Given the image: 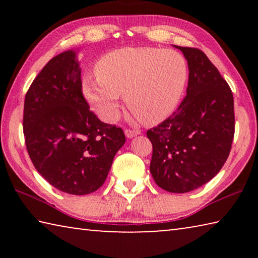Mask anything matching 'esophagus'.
I'll use <instances>...</instances> for the list:
<instances>
[{
	"instance_id": "esophagus-1",
	"label": "esophagus",
	"mask_w": 258,
	"mask_h": 258,
	"mask_svg": "<svg viewBox=\"0 0 258 258\" xmlns=\"http://www.w3.org/2000/svg\"><path fill=\"white\" fill-rule=\"evenodd\" d=\"M139 133L140 132L137 130H125V135H126V138H128V139H132L134 137H137Z\"/></svg>"
}]
</instances>
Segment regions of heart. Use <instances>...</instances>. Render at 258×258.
<instances>
[{
	"label": "heart",
	"mask_w": 258,
	"mask_h": 258,
	"mask_svg": "<svg viewBox=\"0 0 258 258\" xmlns=\"http://www.w3.org/2000/svg\"><path fill=\"white\" fill-rule=\"evenodd\" d=\"M94 75L82 81V93L91 109L106 123L119 116L120 99L145 124L171 116L184 93L189 69L184 56L173 50L128 46L104 54Z\"/></svg>",
	"instance_id": "b5f03b06"
}]
</instances>
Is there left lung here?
Segmentation results:
<instances>
[{
    "label": "left lung",
    "mask_w": 258,
    "mask_h": 258,
    "mask_svg": "<svg viewBox=\"0 0 258 258\" xmlns=\"http://www.w3.org/2000/svg\"><path fill=\"white\" fill-rule=\"evenodd\" d=\"M187 61L189 82L180 107L147 132L156 184L185 194L211 181L228 159L234 135L233 94L199 49L174 45Z\"/></svg>",
    "instance_id": "obj_1"
}]
</instances>
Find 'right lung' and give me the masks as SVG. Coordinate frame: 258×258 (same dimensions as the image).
<instances>
[{
    "instance_id": "obj_1",
    "label": "right lung",
    "mask_w": 258,
    "mask_h": 258,
    "mask_svg": "<svg viewBox=\"0 0 258 258\" xmlns=\"http://www.w3.org/2000/svg\"><path fill=\"white\" fill-rule=\"evenodd\" d=\"M24 135L35 168L69 195L94 192L125 143L120 127L102 123L82 93L77 51L55 55L26 93Z\"/></svg>"
}]
</instances>
